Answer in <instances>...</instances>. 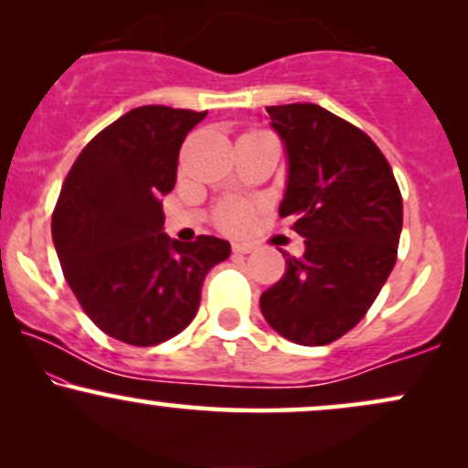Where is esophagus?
Wrapping results in <instances>:
<instances>
[{"label": "esophagus", "instance_id": "34e87169", "mask_svg": "<svg viewBox=\"0 0 468 468\" xmlns=\"http://www.w3.org/2000/svg\"><path fill=\"white\" fill-rule=\"evenodd\" d=\"M255 250V244L250 241H233V252H239V255H246V252Z\"/></svg>", "mask_w": 468, "mask_h": 468}]
</instances>
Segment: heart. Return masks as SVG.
Instances as JSON below:
<instances>
[{
    "mask_svg": "<svg viewBox=\"0 0 468 468\" xmlns=\"http://www.w3.org/2000/svg\"><path fill=\"white\" fill-rule=\"evenodd\" d=\"M250 222V208L241 202H224L218 208V224L229 233H241Z\"/></svg>",
    "mask_w": 468,
    "mask_h": 468,
    "instance_id": "obj_1",
    "label": "heart"
}]
</instances>
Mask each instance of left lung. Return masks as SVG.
Masks as SVG:
<instances>
[{
    "instance_id": "obj_1",
    "label": "left lung",
    "mask_w": 468,
    "mask_h": 468,
    "mask_svg": "<svg viewBox=\"0 0 468 468\" xmlns=\"http://www.w3.org/2000/svg\"><path fill=\"white\" fill-rule=\"evenodd\" d=\"M288 149L279 216L292 218L303 257L261 294L266 321L299 346H327L372 308L399 257L402 196L363 130L314 103L266 107Z\"/></svg>"
}]
</instances>
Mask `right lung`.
<instances>
[{
  "mask_svg": "<svg viewBox=\"0 0 468 468\" xmlns=\"http://www.w3.org/2000/svg\"><path fill=\"white\" fill-rule=\"evenodd\" d=\"M204 116L166 105L127 112L85 144L52 211L68 286L99 330L130 346L180 335L207 272L230 255L213 235L182 244L163 233L160 196L174 189L182 143Z\"/></svg>",
  "mask_w": 468,
  "mask_h": 468,
  "instance_id": "add662e5",
  "label": "right lung"
}]
</instances>
